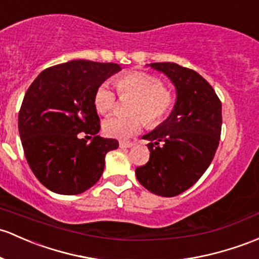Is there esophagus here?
Returning <instances> with one entry per match:
<instances>
[{"label":"esophagus","instance_id":"1","mask_svg":"<svg viewBox=\"0 0 259 259\" xmlns=\"http://www.w3.org/2000/svg\"><path fill=\"white\" fill-rule=\"evenodd\" d=\"M132 146H133L132 142H123V141L119 142V147H121V148H131Z\"/></svg>","mask_w":259,"mask_h":259}]
</instances>
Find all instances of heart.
I'll return each instance as SVG.
<instances>
[{"mask_svg": "<svg viewBox=\"0 0 259 259\" xmlns=\"http://www.w3.org/2000/svg\"><path fill=\"white\" fill-rule=\"evenodd\" d=\"M115 86L119 96L135 97L131 112L141 115L148 126L162 123L173 110V95L164 88L162 80L154 75L130 71L116 77ZM115 104L116 96L113 91L106 84L100 85L94 95V105L97 112L106 115L113 110ZM142 122L140 116H111L104 121L102 130L108 137L127 140L141 130Z\"/></svg>", "mask_w": 259, "mask_h": 259, "instance_id": "b5f03b06", "label": "heart"}]
</instances>
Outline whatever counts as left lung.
<instances>
[{
  "instance_id": "1",
  "label": "left lung",
  "mask_w": 259,
  "mask_h": 259,
  "mask_svg": "<svg viewBox=\"0 0 259 259\" xmlns=\"http://www.w3.org/2000/svg\"><path fill=\"white\" fill-rule=\"evenodd\" d=\"M177 89V101L169 117L152 132L149 160L136 168V177L147 190L171 197L184 193L208 168L221 136V101L206 80L175 63H152Z\"/></svg>"
}]
</instances>
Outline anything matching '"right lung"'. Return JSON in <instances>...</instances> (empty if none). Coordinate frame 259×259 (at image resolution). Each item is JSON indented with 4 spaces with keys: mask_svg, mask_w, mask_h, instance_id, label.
<instances>
[{
    "mask_svg": "<svg viewBox=\"0 0 259 259\" xmlns=\"http://www.w3.org/2000/svg\"><path fill=\"white\" fill-rule=\"evenodd\" d=\"M121 66L115 63L71 60L46 69L24 95L18 131L29 168L47 189L76 195L95 185L105 155L118 142L97 136L100 118L94 95ZM94 136L91 144L77 133Z\"/></svg>",
    "mask_w": 259,
    "mask_h": 259,
    "instance_id": "obj_1",
    "label": "right lung"
}]
</instances>
